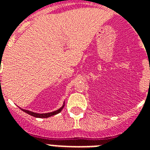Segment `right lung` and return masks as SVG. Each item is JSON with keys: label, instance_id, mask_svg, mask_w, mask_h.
Here are the masks:
<instances>
[{"label": "right lung", "instance_id": "add662e5", "mask_svg": "<svg viewBox=\"0 0 150 150\" xmlns=\"http://www.w3.org/2000/svg\"><path fill=\"white\" fill-rule=\"evenodd\" d=\"M1 81V80H0ZM64 102H63V104H62V106L60 108H59L58 110L56 111H54V112H47V113H37V112H31V111H29V110H25V109H22V108H21V110L23 111V112H26L27 114H29V115H30V116H34V117H38V118H47V117H50V116H54V115H56V114H58V113H59L61 111H62V109L64 108Z\"/></svg>", "mask_w": 150, "mask_h": 150}]
</instances>
